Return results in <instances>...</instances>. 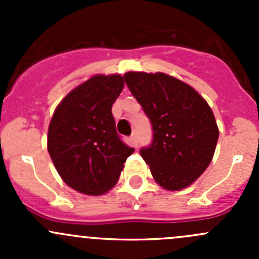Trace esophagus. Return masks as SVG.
Returning a JSON list of instances; mask_svg holds the SVG:
<instances>
[{"label":"esophagus","mask_w":259,"mask_h":259,"mask_svg":"<svg viewBox=\"0 0 259 259\" xmlns=\"http://www.w3.org/2000/svg\"><path fill=\"white\" fill-rule=\"evenodd\" d=\"M130 144L134 146V148H137L138 146V139H137V134H135V133H133L132 137H130Z\"/></svg>","instance_id":"34e87169"}]
</instances>
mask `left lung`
<instances>
[{
  "mask_svg": "<svg viewBox=\"0 0 259 259\" xmlns=\"http://www.w3.org/2000/svg\"><path fill=\"white\" fill-rule=\"evenodd\" d=\"M124 80L153 126V143L140 150L154 180L166 190L189 187L213 159L219 129L197 90L164 72L129 71Z\"/></svg>",
  "mask_w": 259,
  "mask_h": 259,
  "instance_id": "8db88e82",
  "label": "left lung"
}]
</instances>
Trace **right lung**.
<instances>
[{
	"label": "right lung",
	"mask_w": 259,
	"mask_h": 259,
	"mask_svg": "<svg viewBox=\"0 0 259 259\" xmlns=\"http://www.w3.org/2000/svg\"><path fill=\"white\" fill-rule=\"evenodd\" d=\"M122 88L121 75H94L60 101L50 121L52 163L61 179L82 194L108 193L134 153L117 135L111 114Z\"/></svg>",
	"instance_id": "add662e5"
}]
</instances>
